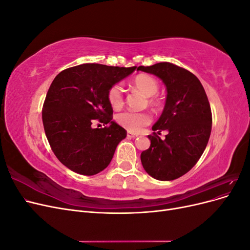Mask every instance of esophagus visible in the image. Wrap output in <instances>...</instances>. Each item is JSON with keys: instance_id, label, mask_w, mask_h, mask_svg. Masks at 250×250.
I'll return each mask as SVG.
<instances>
[{"instance_id": "obj_1", "label": "esophagus", "mask_w": 250, "mask_h": 250, "mask_svg": "<svg viewBox=\"0 0 250 250\" xmlns=\"http://www.w3.org/2000/svg\"><path fill=\"white\" fill-rule=\"evenodd\" d=\"M127 138L128 139H135V138H138V134H134V133H131V132H127Z\"/></svg>"}]
</instances>
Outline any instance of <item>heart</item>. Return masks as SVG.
<instances>
[{
	"mask_svg": "<svg viewBox=\"0 0 250 250\" xmlns=\"http://www.w3.org/2000/svg\"><path fill=\"white\" fill-rule=\"evenodd\" d=\"M134 88L139 89L144 95L147 96V103L151 107H158L161 105V100L158 99L157 94L160 89V83L146 74L138 75L132 81ZM107 100L113 109H120L124 104V90L120 83L112 84L107 90ZM117 122L119 125L124 127L130 132H140L144 127L151 123V116L148 112H134L126 110L119 113L117 116Z\"/></svg>",
	"mask_w": 250,
	"mask_h": 250,
	"instance_id": "b5f03b06",
	"label": "heart"
}]
</instances>
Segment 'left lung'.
I'll use <instances>...</instances> for the list:
<instances>
[{
  "instance_id": "1",
  "label": "left lung",
  "mask_w": 250,
  "mask_h": 250,
  "mask_svg": "<svg viewBox=\"0 0 250 250\" xmlns=\"http://www.w3.org/2000/svg\"><path fill=\"white\" fill-rule=\"evenodd\" d=\"M138 70L161 78L168 93L152 130L169 133L165 140L156 132L148 135L151 144L141 154L142 165L155 179L179 178L197 164L209 139L213 120L206 90L193 73L171 62L141 65Z\"/></svg>"
}]
</instances>
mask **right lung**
<instances>
[{
	"mask_svg": "<svg viewBox=\"0 0 250 250\" xmlns=\"http://www.w3.org/2000/svg\"><path fill=\"white\" fill-rule=\"evenodd\" d=\"M135 66L83 63L60 72L53 80L42 106V124L59 162L81 175H95L109 165L126 130L112 120L108 88ZM95 122L103 128H93Z\"/></svg>",
	"mask_w": 250,
	"mask_h": 250,
	"instance_id": "obj_1",
	"label": "right lung"
}]
</instances>
